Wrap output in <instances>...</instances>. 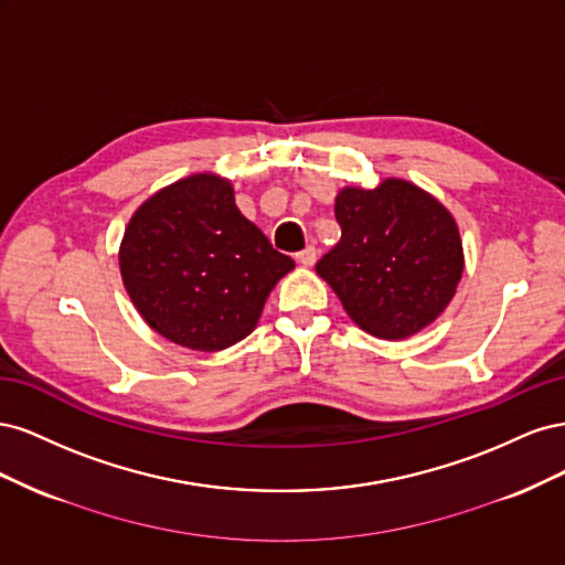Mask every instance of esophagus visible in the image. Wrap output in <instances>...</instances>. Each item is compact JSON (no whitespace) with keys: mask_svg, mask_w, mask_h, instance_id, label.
Segmentation results:
<instances>
[{"mask_svg":"<svg viewBox=\"0 0 565 565\" xmlns=\"http://www.w3.org/2000/svg\"><path fill=\"white\" fill-rule=\"evenodd\" d=\"M316 256H318L316 247L309 245V247H303L301 252H297V262H299L301 266H313V264H316Z\"/></svg>","mask_w":565,"mask_h":565,"instance_id":"obj_1","label":"esophagus"}]
</instances>
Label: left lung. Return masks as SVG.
<instances>
[{
  "label": "left lung",
  "mask_w": 565,
  "mask_h": 565,
  "mask_svg": "<svg viewBox=\"0 0 565 565\" xmlns=\"http://www.w3.org/2000/svg\"><path fill=\"white\" fill-rule=\"evenodd\" d=\"M341 241L316 264L358 328L405 339L434 322L465 270L452 214L415 183L344 188L334 202Z\"/></svg>",
  "instance_id": "left-lung-1"
}]
</instances>
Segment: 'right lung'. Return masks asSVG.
I'll list each match as a JSON object with an SVG mask.
<instances>
[{
  "instance_id": "right-lung-1",
  "label": "right lung",
  "mask_w": 565,
  "mask_h": 565,
  "mask_svg": "<svg viewBox=\"0 0 565 565\" xmlns=\"http://www.w3.org/2000/svg\"><path fill=\"white\" fill-rule=\"evenodd\" d=\"M287 254L235 207L231 181L193 174L162 188L131 216L119 270L152 330L193 351H221L259 322Z\"/></svg>"
}]
</instances>
